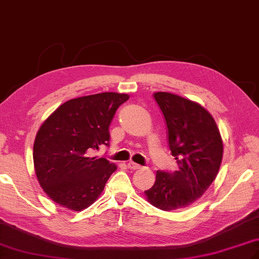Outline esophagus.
Wrapping results in <instances>:
<instances>
[{
  "instance_id": "esophagus-1",
  "label": "esophagus",
  "mask_w": 259,
  "mask_h": 259,
  "mask_svg": "<svg viewBox=\"0 0 259 259\" xmlns=\"http://www.w3.org/2000/svg\"><path fill=\"white\" fill-rule=\"evenodd\" d=\"M127 165H128V167H129L130 169H139V168H141L140 165L137 164V163H135V162H132V161L128 162V163H127Z\"/></svg>"
}]
</instances>
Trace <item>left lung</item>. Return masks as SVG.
Returning a JSON list of instances; mask_svg holds the SVG:
<instances>
[{
    "label": "left lung",
    "mask_w": 259,
    "mask_h": 259,
    "mask_svg": "<svg viewBox=\"0 0 259 259\" xmlns=\"http://www.w3.org/2000/svg\"><path fill=\"white\" fill-rule=\"evenodd\" d=\"M167 127V140L178 169L156 171L153 186L144 194L164 210H180L198 200L215 180L223 143L214 119L200 105L170 93L153 95Z\"/></svg>",
    "instance_id": "obj_1"
}]
</instances>
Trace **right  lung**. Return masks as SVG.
<instances>
[{"instance_id":"1","label":"right lung","mask_w":259,"mask_h":259,"mask_svg":"<svg viewBox=\"0 0 259 259\" xmlns=\"http://www.w3.org/2000/svg\"><path fill=\"white\" fill-rule=\"evenodd\" d=\"M128 99L118 93L70 99L41 124L34 143L35 171L45 193L61 207H90L117 169L107 158L92 153L109 147L110 122Z\"/></svg>"}]
</instances>
